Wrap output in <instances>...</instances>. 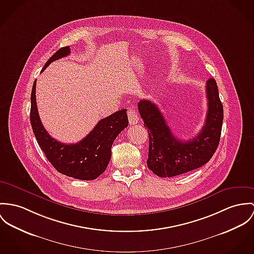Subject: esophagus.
Returning a JSON list of instances; mask_svg holds the SVG:
<instances>
[{
    "label": "esophagus",
    "instance_id": "obj_1",
    "mask_svg": "<svg viewBox=\"0 0 254 254\" xmlns=\"http://www.w3.org/2000/svg\"><path fill=\"white\" fill-rule=\"evenodd\" d=\"M138 114L135 110H129L128 111V120L130 125H135L138 122Z\"/></svg>",
    "mask_w": 254,
    "mask_h": 254
}]
</instances>
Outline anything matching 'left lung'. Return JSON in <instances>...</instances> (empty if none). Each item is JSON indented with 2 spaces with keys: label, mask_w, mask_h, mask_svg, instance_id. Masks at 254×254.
Returning <instances> with one entry per match:
<instances>
[{
  "label": "left lung",
  "mask_w": 254,
  "mask_h": 254,
  "mask_svg": "<svg viewBox=\"0 0 254 254\" xmlns=\"http://www.w3.org/2000/svg\"><path fill=\"white\" fill-rule=\"evenodd\" d=\"M208 113L206 122L195 138L175 137L158 107L148 101L138 102V113L147 128L149 149L147 167L160 178H172L202 167L209 161L220 139L223 106L214 78L206 84Z\"/></svg>",
  "instance_id": "1"
}]
</instances>
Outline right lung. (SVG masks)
Listing matches in <instances>:
<instances>
[{"label": "right lung", "mask_w": 254, "mask_h": 254, "mask_svg": "<svg viewBox=\"0 0 254 254\" xmlns=\"http://www.w3.org/2000/svg\"><path fill=\"white\" fill-rule=\"evenodd\" d=\"M69 46L56 51L47 61L46 67L53 61L68 56ZM36 84L31 93L30 120L34 135L47 160L61 174L77 180L92 181L102 175L111 160L112 145L117 135L128 126L126 109L101 119L92 131L80 141L67 144L57 141L46 132L40 119L36 102Z\"/></svg>", "instance_id": "add662e5"}]
</instances>
